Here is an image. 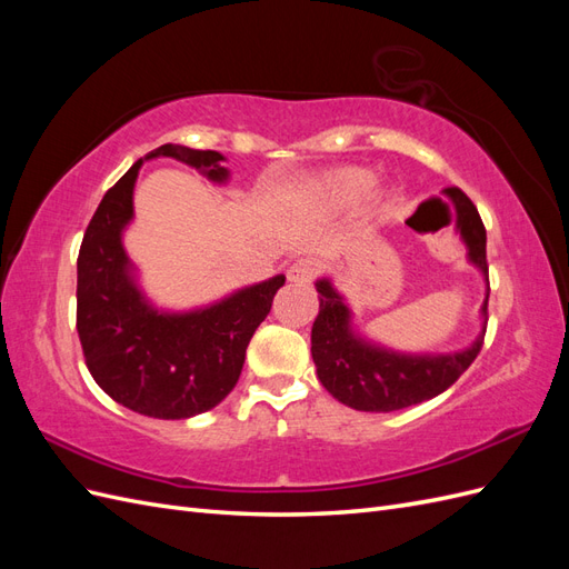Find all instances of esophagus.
I'll return each instance as SVG.
<instances>
[{"label":"esophagus","mask_w":569,"mask_h":569,"mask_svg":"<svg viewBox=\"0 0 569 569\" xmlns=\"http://www.w3.org/2000/svg\"><path fill=\"white\" fill-rule=\"evenodd\" d=\"M316 278V263L308 261V258H301L295 266L287 270V280L291 284H299V287H308Z\"/></svg>","instance_id":"obj_1"}]
</instances>
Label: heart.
<instances>
[{"instance_id":"b5f03b06","label":"heart","mask_w":569,"mask_h":569,"mask_svg":"<svg viewBox=\"0 0 569 569\" xmlns=\"http://www.w3.org/2000/svg\"><path fill=\"white\" fill-rule=\"evenodd\" d=\"M372 184H375V178L366 173V170H341V173H335L327 180H322L318 192L322 199L332 203H353L363 199L366 194H370Z\"/></svg>"}]
</instances>
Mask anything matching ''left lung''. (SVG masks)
<instances>
[{
	"mask_svg": "<svg viewBox=\"0 0 569 569\" xmlns=\"http://www.w3.org/2000/svg\"><path fill=\"white\" fill-rule=\"evenodd\" d=\"M456 206V230L468 247V261L487 282L481 332L468 349L453 353H401L380 347L353 330V313L330 278L316 282L320 311L311 330V353L320 385L343 406L366 412H391L435 399L472 366L487 332L489 266L487 230L475 203L460 189H446Z\"/></svg>",
	"mask_w": 569,
	"mask_h": 569,
	"instance_id": "obj_1",
	"label": "left lung"
}]
</instances>
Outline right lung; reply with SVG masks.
Wrapping results in <instances>:
<instances>
[{"instance_id":"add662e5","label":"right lung","mask_w":569,"mask_h":569,"mask_svg":"<svg viewBox=\"0 0 569 569\" xmlns=\"http://www.w3.org/2000/svg\"><path fill=\"white\" fill-rule=\"evenodd\" d=\"M151 159H176L216 184L230 180L218 151L163 144L137 159L101 199L78 253V337L94 382L140 416L184 420L216 408L234 389L256 327L284 274L242 287L192 311H163L137 282L123 247L134 218L137 173Z\"/></svg>"}]
</instances>
